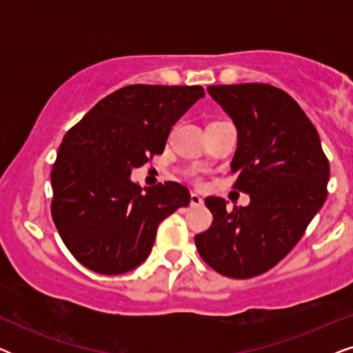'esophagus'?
Segmentation results:
<instances>
[{
  "instance_id": "1",
  "label": "esophagus",
  "mask_w": 353,
  "mask_h": 353,
  "mask_svg": "<svg viewBox=\"0 0 353 353\" xmlns=\"http://www.w3.org/2000/svg\"><path fill=\"white\" fill-rule=\"evenodd\" d=\"M190 202H191L192 207H199V205L204 204V199H202V197H201L199 194H196V192H191Z\"/></svg>"
}]
</instances>
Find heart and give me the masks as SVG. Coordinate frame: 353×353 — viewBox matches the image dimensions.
<instances>
[{
    "label": "heart",
    "mask_w": 353,
    "mask_h": 353,
    "mask_svg": "<svg viewBox=\"0 0 353 353\" xmlns=\"http://www.w3.org/2000/svg\"><path fill=\"white\" fill-rule=\"evenodd\" d=\"M192 175H194V173H192Z\"/></svg>",
    "instance_id": "heart-1"
}]
</instances>
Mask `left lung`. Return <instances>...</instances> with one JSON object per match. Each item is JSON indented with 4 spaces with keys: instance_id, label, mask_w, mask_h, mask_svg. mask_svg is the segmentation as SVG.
<instances>
[{
    "instance_id": "left-lung-1",
    "label": "left lung",
    "mask_w": 353,
    "mask_h": 353,
    "mask_svg": "<svg viewBox=\"0 0 353 353\" xmlns=\"http://www.w3.org/2000/svg\"><path fill=\"white\" fill-rule=\"evenodd\" d=\"M207 91L238 130L233 188L249 194L250 204L228 210L221 197H205L214 221L194 243L216 273L254 278L291 252L325 204L330 162L316 128L286 91L267 83Z\"/></svg>"
}]
</instances>
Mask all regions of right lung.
<instances>
[{
  "label": "right lung",
  "mask_w": 353,
  "mask_h": 353,
  "mask_svg": "<svg viewBox=\"0 0 353 353\" xmlns=\"http://www.w3.org/2000/svg\"><path fill=\"white\" fill-rule=\"evenodd\" d=\"M204 94L197 85L123 86L64 134L51 170V216L83 267L101 274L137 268L159 223L190 204L180 183L143 191L130 173L163 152L173 125Z\"/></svg>",
  "instance_id": "add662e5"
}]
</instances>
